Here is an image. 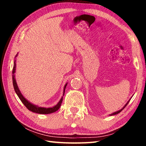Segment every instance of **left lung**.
<instances>
[{
	"mask_svg": "<svg viewBox=\"0 0 146 146\" xmlns=\"http://www.w3.org/2000/svg\"><path fill=\"white\" fill-rule=\"evenodd\" d=\"M130 100H131V98H130V99H129V101H128V102L126 103V104H125V106H124V107H123V108H122V109H121V110H119V111H116V112H115V113H112V114H111L110 115V116H112V115H117V114H118V113H119L120 111H122L123 110V109H124V108L125 107V106H126L127 105V104L128 103H129V101H130Z\"/></svg>",
	"mask_w": 146,
	"mask_h": 146,
	"instance_id": "left-lung-1",
	"label": "left lung"
}]
</instances>
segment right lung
Segmentation results:
<instances>
[{
  "instance_id": "right-lung-1",
  "label": "right lung",
  "mask_w": 146,
  "mask_h": 146,
  "mask_svg": "<svg viewBox=\"0 0 146 146\" xmlns=\"http://www.w3.org/2000/svg\"><path fill=\"white\" fill-rule=\"evenodd\" d=\"M17 55H16V56ZM15 56V57H16ZM16 60H15L14 61V65H13V71H12V73H13V75H12V79H13V87H14V90L15 91V92L17 93V95H18L19 98H20V100H21V102L24 104V105L26 106V107L28 109L29 111H31L32 112L36 113H38V114H50V113H54L57 111L59 108H60L61 104L62 102V100H63V97L61 98V99L59 101L58 103L56 104V106H54L53 108H41V107H38V106H36L35 105L32 104L31 103H30L29 101L27 100L25 98H24L22 93L20 91L19 89L18 88V86L17 84L16 80H15V68H16V63H15ZM66 86H67V84L64 86V94L65 93V89ZM64 96V95H63Z\"/></svg>"
}]
</instances>
